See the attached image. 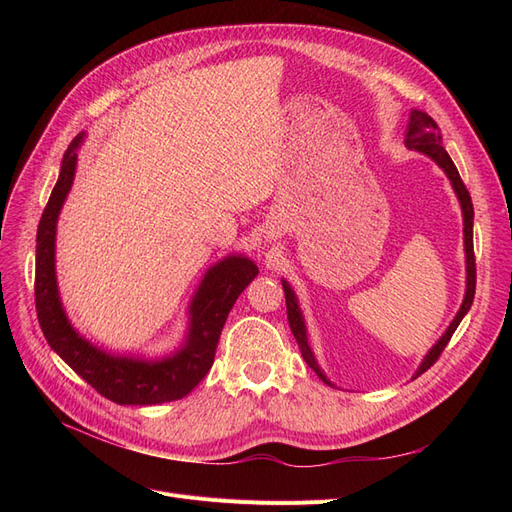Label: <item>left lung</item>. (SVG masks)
I'll use <instances>...</instances> for the list:
<instances>
[{"label": "left lung", "instance_id": "8db88e82", "mask_svg": "<svg viewBox=\"0 0 512 512\" xmlns=\"http://www.w3.org/2000/svg\"><path fill=\"white\" fill-rule=\"evenodd\" d=\"M406 147L425 153V156H429L433 162H436V164L444 170L446 177L451 179L453 190H455V194H457V198H459L461 213H463V243H466V297H463V303H461V307H459V312H457L455 320L451 322V327L446 329V333L438 339V344L427 352V356L423 359L421 367L416 369L414 378H418L421 374H425V371H427L433 363H436V361L440 359L442 350L446 348L448 342H451V337H453V333L457 331L459 322L463 320V316L468 314V309L472 307V301H474V290H476V260H474V237H472L474 207H472L470 192H468V188H466V185H463V181H461V177H459L457 166L453 164L451 156H448L446 149L442 147V134H440L438 123L433 121L427 113H423V111H412V113H410V123H408V128H406ZM282 286H284V294H286V312H288L290 331H292L294 339H297V344H299V348H301L303 359H305V363H307L309 367H312V369L316 371L318 378H320L322 382L331 384V382L327 380V376L322 374V369L318 367V363H316V359H314V352H312V348H309V344H307V331H305L303 314H301V309H299V301H297V297H294V292H292V288H290V284H288L286 280H282Z\"/></svg>", "mask_w": 512, "mask_h": 512}]
</instances>
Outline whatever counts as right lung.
<instances>
[{
	"mask_svg": "<svg viewBox=\"0 0 512 512\" xmlns=\"http://www.w3.org/2000/svg\"><path fill=\"white\" fill-rule=\"evenodd\" d=\"M85 132L76 134L61 160L59 179L38 224L36 237V312L49 346L87 384L119 406H156L188 395L213 365L224 322L258 267L245 256H228L213 265L190 303V331L185 344L158 361L115 356L89 344L74 331L59 299L55 277L57 218L72 188L76 151Z\"/></svg>",
	"mask_w": 512,
	"mask_h": 512,
	"instance_id": "obj_1",
	"label": "right lung"
}]
</instances>
